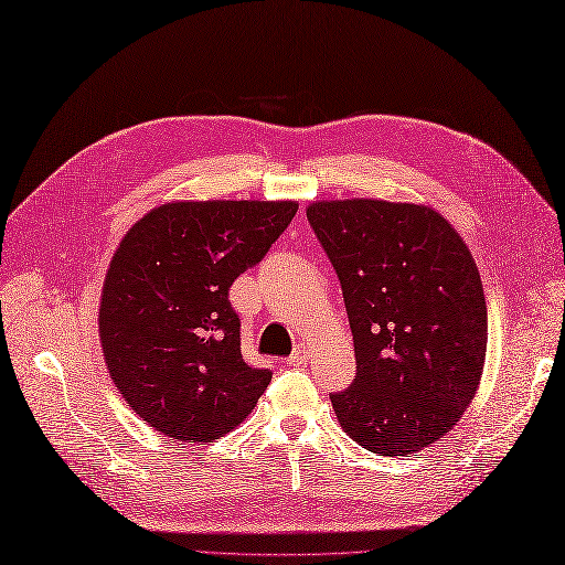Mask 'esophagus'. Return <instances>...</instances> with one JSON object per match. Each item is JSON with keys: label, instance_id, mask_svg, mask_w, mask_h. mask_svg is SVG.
<instances>
[{"label": "esophagus", "instance_id": "esophagus-1", "mask_svg": "<svg viewBox=\"0 0 565 565\" xmlns=\"http://www.w3.org/2000/svg\"><path fill=\"white\" fill-rule=\"evenodd\" d=\"M287 364H290V366H301V364H307V350H297V352H292L290 356H287Z\"/></svg>", "mask_w": 565, "mask_h": 565}]
</instances>
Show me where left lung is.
<instances>
[{"label": "left lung", "mask_w": 565, "mask_h": 565, "mask_svg": "<svg viewBox=\"0 0 565 565\" xmlns=\"http://www.w3.org/2000/svg\"><path fill=\"white\" fill-rule=\"evenodd\" d=\"M354 338L356 376L330 395L352 441L412 456L460 422L487 360V299L475 258L424 203L311 201Z\"/></svg>", "instance_id": "8db88e82"}]
</instances>
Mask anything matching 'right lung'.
<instances>
[{"mask_svg":"<svg viewBox=\"0 0 565 565\" xmlns=\"http://www.w3.org/2000/svg\"><path fill=\"white\" fill-rule=\"evenodd\" d=\"M297 201H168L121 237L98 330L109 379L156 431L213 444L252 415L273 374L244 362L230 285L266 256Z\"/></svg>","mask_w":565,"mask_h":565,"instance_id":"add662e5","label":"right lung"}]
</instances>
